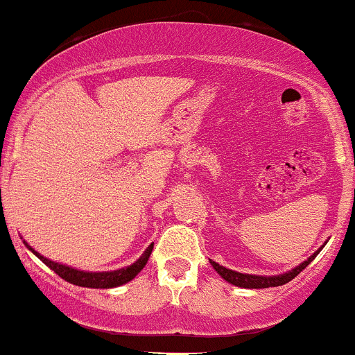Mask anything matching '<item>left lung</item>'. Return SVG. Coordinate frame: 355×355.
<instances>
[{
    "mask_svg": "<svg viewBox=\"0 0 355 355\" xmlns=\"http://www.w3.org/2000/svg\"><path fill=\"white\" fill-rule=\"evenodd\" d=\"M320 252V250H318ZM318 252L315 253V255L309 257L306 262L301 263L300 267L293 268L291 272H287V274H282V275H275V277H262V275H250V274H240V272H234V270H230V268H225L221 267L219 263L212 262L211 260V266L216 268V272H218L219 275H221L225 281L230 282V284L233 286H238V287H246V289H263V287H275V286H282V284H287L289 281H293L294 277H296L297 274H300L303 268H306L309 266V263L315 260V257L318 255Z\"/></svg>",
    "mask_w": 355,
    "mask_h": 355,
    "instance_id": "1",
    "label": "left lung"
}]
</instances>
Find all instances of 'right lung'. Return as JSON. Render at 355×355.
<instances>
[{"label": "right lung", "instance_id": "right-lung-1", "mask_svg": "<svg viewBox=\"0 0 355 355\" xmlns=\"http://www.w3.org/2000/svg\"><path fill=\"white\" fill-rule=\"evenodd\" d=\"M151 252H153V243L148 246L146 252L141 255V259L137 260L136 263H132V266H129L125 268H121V270H114V272H81V270H76V268L61 266V263L51 262V260H47L46 257L39 255L37 252H33V253H35V255L39 257V259L42 260L47 267L52 268V270H54L59 277L71 282V284L81 286V287H93V289H109V287L121 286V284H125V282L132 281V279L136 277L141 270H143V267L146 266Z\"/></svg>", "mask_w": 355, "mask_h": 355}]
</instances>
